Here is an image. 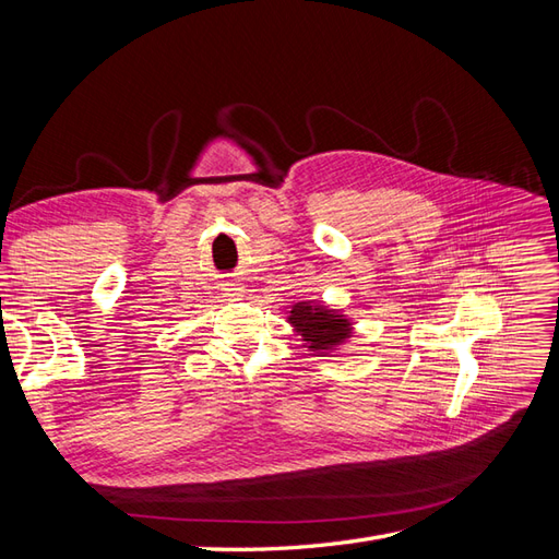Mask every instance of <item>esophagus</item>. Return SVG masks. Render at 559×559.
<instances>
[{"instance_id":"34e87169","label":"esophagus","mask_w":559,"mask_h":559,"mask_svg":"<svg viewBox=\"0 0 559 559\" xmlns=\"http://www.w3.org/2000/svg\"><path fill=\"white\" fill-rule=\"evenodd\" d=\"M222 292H224V296L235 298V296L242 294V286L235 284V282H226V284H222Z\"/></svg>"}]
</instances>
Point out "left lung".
<instances>
[{"label":"left lung","instance_id":"1","mask_svg":"<svg viewBox=\"0 0 559 559\" xmlns=\"http://www.w3.org/2000/svg\"><path fill=\"white\" fill-rule=\"evenodd\" d=\"M289 321L308 343L310 352H317V357L345 343L352 333V324L345 314L324 306H310V302H296Z\"/></svg>","mask_w":559,"mask_h":559}]
</instances>
